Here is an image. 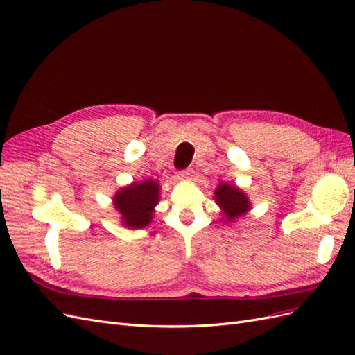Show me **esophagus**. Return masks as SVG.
Returning <instances> with one entry per match:
<instances>
[{
	"label": "esophagus",
	"instance_id": "34e87169",
	"mask_svg": "<svg viewBox=\"0 0 355 355\" xmlns=\"http://www.w3.org/2000/svg\"><path fill=\"white\" fill-rule=\"evenodd\" d=\"M191 178H192V170H191V168L179 171V179H182V180H189Z\"/></svg>",
	"mask_w": 355,
	"mask_h": 355
}]
</instances>
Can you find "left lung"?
Wrapping results in <instances>:
<instances>
[{
    "label": "left lung",
    "instance_id": "8db88e82",
    "mask_svg": "<svg viewBox=\"0 0 355 355\" xmlns=\"http://www.w3.org/2000/svg\"><path fill=\"white\" fill-rule=\"evenodd\" d=\"M214 200L222 210L225 222H234L250 210V201L245 192L231 184H219L214 191Z\"/></svg>",
    "mask_w": 355,
    "mask_h": 355
}]
</instances>
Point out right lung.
Wrapping results in <instances>:
<instances>
[{
    "instance_id": "add662e5",
    "label": "right lung",
    "mask_w": 355,
    "mask_h": 355,
    "mask_svg": "<svg viewBox=\"0 0 355 355\" xmlns=\"http://www.w3.org/2000/svg\"><path fill=\"white\" fill-rule=\"evenodd\" d=\"M158 201L159 184L148 179L118 191L114 197V207L121 214V223L125 228L141 230L153 222L154 207Z\"/></svg>"
}]
</instances>
